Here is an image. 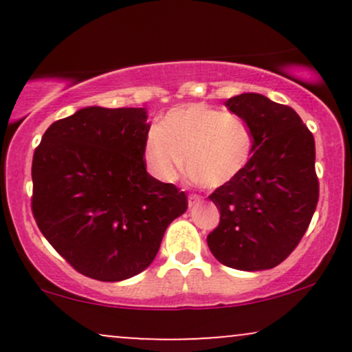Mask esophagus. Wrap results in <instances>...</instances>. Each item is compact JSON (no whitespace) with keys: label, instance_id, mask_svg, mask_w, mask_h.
Segmentation results:
<instances>
[{"label":"esophagus","instance_id":"esophagus-1","mask_svg":"<svg viewBox=\"0 0 352 352\" xmlns=\"http://www.w3.org/2000/svg\"><path fill=\"white\" fill-rule=\"evenodd\" d=\"M200 197L199 195H190L188 197V207L190 208H192V207H197V205H199L200 204Z\"/></svg>","mask_w":352,"mask_h":352}]
</instances>
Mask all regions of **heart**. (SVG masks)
<instances>
[{"mask_svg":"<svg viewBox=\"0 0 352 352\" xmlns=\"http://www.w3.org/2000/svg\"><path fill=\"white\" fill-rule=\"evenodd\" d=\"M252 153L253 134L246 120L201 102L170 109L144 144V160L157 179L173 182L185 162L192 179L208 187L236 179Z\"/></svg>","mask_w":352,"mask_h":352,"instance_id":"obj_1","label":"heart"}]
</instances>
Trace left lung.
<instances>
[{
	"mask_svg": "<svg viewBox=\"0 0 352 352\" xmlns=\"http://www.w3.org/2000/svg\"><path fill=\"white\" fill-rule=\"evenodd\" d=\"M225 106L252 129L253 153L236 179L210 195L220 223L207 236L208 248L230 268H274L296 248L316 210L314 137L292 107L261 94L235 96Z\"/></svg>",
	"mask_w": 352,
	"mask_h": 352,
	"instance_id": "8db88e82",
	"label": "left lung"
}]
</instances>
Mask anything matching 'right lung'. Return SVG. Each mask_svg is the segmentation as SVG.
Listing matches in <instances>:
<instances>
[{"label":"right lung","mask_w":352,"mask_h":352,"mask_svg":"<svg viewBox=\"0 0 352 352\" xmlns=\"http://www.w3.org/2000/svg\"><path fill=\"white\" fill-rule=\"evenodd\" d=\"M145 107H84L56 120L33 157L31 208L76 272L122 281L144 272L188 199L148 175Z\"/></svg>","instance_id":"right-lung-1"}]
</instances>
